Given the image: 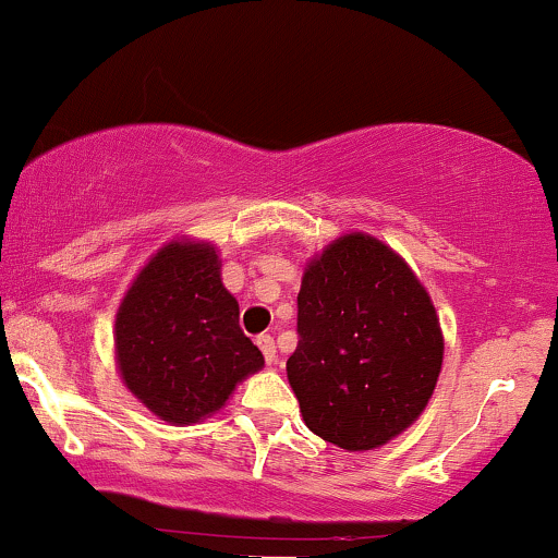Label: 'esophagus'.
Wrapping results in <instances>:
<instances>
[{"label":"esophagus","instance_id":"1","mask_svg":"<svg viewBox=\"0 0 558 558\" xmlns=\"http://www.w3.org/2000/svg\"><path fill=\"white\" fill-rule=\"evenodd\" d=\"M255 342H258V348L263 350V359H266V363L277 361V345H274V337L271 335H260Z\"/></svg>","mask_w":558,"mask_h":558}]
</instances>
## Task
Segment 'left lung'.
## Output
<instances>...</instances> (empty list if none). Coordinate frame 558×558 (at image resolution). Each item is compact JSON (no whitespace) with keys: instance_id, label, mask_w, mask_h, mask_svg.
Instances as JSON below:
<instances>
[{"instance_id":"left-lung-1","label":"left lung","mask_w":558,"mask_h":558,"mask_svg":"<svg viewBox=\"0 0 558 558\" xmlns=\"http://www.w3.org/2000/svg\"><path fill=\"white\" fill-rule=\"evenodd\" d=\"M298 335L287 379L322 440L350 453L381 448L427 409L446 353L440 318L377 236L350 231L305 263Z\"/></svg>"}]
</instances>
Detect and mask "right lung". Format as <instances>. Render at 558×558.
Instances as JSON below:
<instances>
[{"label":"right lung","instance_id":"right-lung-1","mask_svg":"<svg viewBox=\"0 0 558 558\" xmlns=\"http://www.w3.org/2000/svg\"><path fill=\"white\" fill-rule=\"evenodd\" d=\"M116 366L147 411L177 427L227 405L263 355L240 329L213 242L177 236L136 274L116 313Z\"/></svg>","mask_w":558,"mask_h":558}]
</instances>
